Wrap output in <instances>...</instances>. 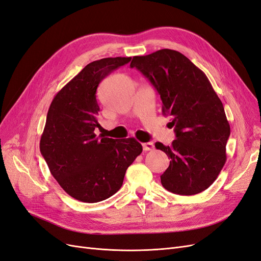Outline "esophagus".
I'll return each mask as SVG.
<instances>
[{
	"label": "esophagus",
	"instance_id": "34e87169",
	"mask_svg": "<svg viewBox=\"0 0 261 261\" xmlns=\"http://www.w3.org/2000/svg\"><path fill=\"white\" fill-rule=\"evenodd\" d=\"M143 149L145 150V151H150V150L154 149V145H153V143H144Z\"/></svg>",
	"mask_w": 261,
	"mask_h": 261
}]
</instances>
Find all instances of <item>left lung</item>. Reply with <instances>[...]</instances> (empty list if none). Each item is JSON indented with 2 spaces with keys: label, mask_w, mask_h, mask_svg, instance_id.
Returning a JSON list of instances; mask_svg holds the SVG:
<instances>
[{
  "label": "left lung",
  "mask_w": 261,
  "mask_h": 261,
  "mask_svg": "<svg viewBox=\"0 0 261 261\" xmlns=\"http://www.w3.org/2000/svg\"><path fill=\"white\" fill-rule=\"evenodd\" d=\"M130 67L153 85L162 100L163 115L172 116L176 139L171 146L155 143L171 159L160 176L162 186L177 195L203 192L225 164L231 133L222 102L208 77L184 54L170 49L134 57Z\"/></svg>",
  "instance_id": "1"
}]
</instances>
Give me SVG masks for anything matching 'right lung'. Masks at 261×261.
<instances>
[{"mask_svg":"<svg viewBox=\"0 0 261 261\" xmlns=\"http://www.w3.org/2000/svg\"><path fill=\"white\" fill-rule=\"evenodd\" d=\"M132 58H106L86 65L55 94L40 139V151L53 177L73 198L98 202L123 185L125 172L143 151L135 138L94 134L100 124L96 92L112 70Z\"/></svg>","mask_w":261,"mask_h":261,"instance_id":"add662e5","label":"right lung"}]
</instances>
